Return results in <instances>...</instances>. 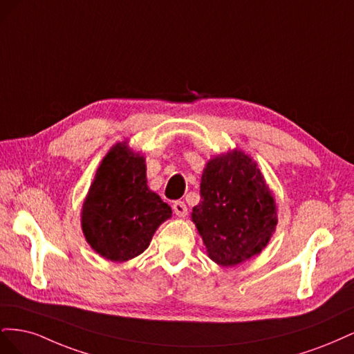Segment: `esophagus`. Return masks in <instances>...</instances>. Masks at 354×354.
<instances>
[{
    "mask_svg": "<svg viewBox=\"0 0 354 354\" xmlns=\"http://www.w3.org/2000/svg\"><path fill=\"white\" fill-rule=\"evenodd\" d=\"M173 209L176 212V216H178V217H186L187 216V207H186L185 202L176 201L173 203Z\"/></svg>",
    "mask_w": 354,
    "mask_h": 354,
    "instance_id": "obj_1",
    "label": "esophagus"
}]
</instances>
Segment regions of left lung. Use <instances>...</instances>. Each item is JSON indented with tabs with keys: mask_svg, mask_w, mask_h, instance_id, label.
Segmentation results:
<instances>
[{
	"mask_svg": "<svg viewBox=\"0 0 354 354\" xmlns=\"http://www.w3.org/2000/svg\"><path fill=\"white\" fill-rule=\"evenodd\" d=\"M192 220L209 259L234 266L259 254L276 227V205L260 169L243 152L211 159Z\"/></svg>",
	"mask_w": 354,
	"mask_h": 354,
	"instance_id": "obj_1",
	"label": "left lung"
}]
</instances>
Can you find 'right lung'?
Wrapping results in <instances>:
<instances>
[{
  "mask_svg": "<svg viewBox=\"0 0 354 354\" xmlns=\"http://www.w3.org/2000/svg\"><path fill=\"white\" fill-rule=\"evenodd\" d=\"M171 208L149 190L145 159L118 143L104 156L82 207V230L91 248L112 261L142 254Z\"/></svg>",
  "mask_w": 354,
  "mask_h": 354,
  "instance_id": "1",
  "label": "right lung"
}]
</instances>
